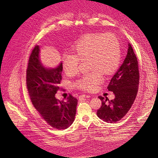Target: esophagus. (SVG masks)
Here are the masks:
<instances>
[{
	"label": "esophagus",
	"mask_w": 158,
	"mask_h": 158,
	"mask_svg": "<svg viewBox=\"0 0 158 158\" xmlns=\"http://www.w3.org/2000/svg\"><path fill=\"white\" fill-rule=\"evenodd\" d=\"M90 95H86V94H82L79 96V99H86V98H89Z\"/></svg>",
	"instance_id": "34e87169"
}]
</instances>
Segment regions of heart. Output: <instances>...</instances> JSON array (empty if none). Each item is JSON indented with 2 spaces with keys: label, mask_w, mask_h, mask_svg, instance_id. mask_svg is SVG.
I'll return each instance as SVG.
<instances>
[{
  "label": "heart",
  "mask_w": 158,
  "mask_h": 158,
  "mask_svg": "<svg viewBox=\"0 0 158 158\" xmlns=\"http://www.w3.org/2000/svg\"><path fill=\"white\" fill-rule=\"evenodd\" d=\"M72 53L62 56V65L67 76L74 75L80 61L88 60L92 70L75 82L79 89L93 91L102 80V73L108 75L115 70L121 60V45L113 33H90L81 37L71 46Z\"/></svg>",
  "instance_id": "1"
}]
</instances>
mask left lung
I'll return each mask as SVG.
<instances>
[{"mask_svg":"<svg viewBox=\"0 0 158 158\" xmlns=\"http://www.w3.org/2000/svg\"><path fill=\"white\" fill-rule=\"evenodd\" d=\"M127 55L123 63L109 82L107 89L114 94V99L99 96L102 106L98 117L105 122L114 123L126 115L136 99L139 84V70L136 56L128 44Z\"/></svg>","mask_w":158,"mask_h":158,"instance_id":"left-lung-1","label":"left lung"}]
</instances>
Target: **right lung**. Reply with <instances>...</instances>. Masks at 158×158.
Listing matches in <instances>:
<instances>
[{"label": "right lung", "mask_w": 158, "mask_h": 158, "mask_svg": "<svg viewBox=\"0 0 158 158\" xmlns=\"http://www.w3.org/2000/svg\"><path fill=\"white\" fill-rule=\"evenodd\" d=\"M40 47L31 51L26 70V85L33 106L51 127L58 130L69 127L74 121L78 99L71 94L66 102L55 98L62 80V63L55 69H47L40 59Z\"/></svg>", "instance_id": "right-lung-1"}]
</instances>
